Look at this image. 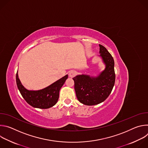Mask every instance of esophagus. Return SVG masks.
<instances>
[{
	"label": "esophagus",
	"instance_id": "esophagus-1",
	"mask_svg": "<svg viewBox=\"0 0 148 148\" xmlns=\"http://www.w3.org/2000/svg\"><path fill=\"white\" fill-rule=\"evenodd\" d=\"M76 74H77V73H76V71H74V70H71V71H69V76L70 77H75V75H76Z\"/></svg>",
	"mask_w": 148,
	"mask_h": 148
}]
</instances>
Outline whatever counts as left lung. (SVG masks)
<instances>
[{
    "instance_id": "left-lung-1",
    "label": "left lung",
    "mask_w": 148,
    "mask_h": 148,
    "mask_svg": "<svg viewBox=\"0 0 148 148\" xmlns=\"http://www.w3.org/2000/svg\"><path fill=\"white\" fill-rule=\"evenodd\" d=\"M99 46L100 56L105 64V70L97 77L78 75L73 79L78 100L87 105L98 104L106 99L111 94L115 81L114 60L103 46Z\"/></svg>"
}]
</instances>
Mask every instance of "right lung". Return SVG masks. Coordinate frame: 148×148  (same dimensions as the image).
<instances>
[{"label":"right lung","instance_id":"add662e5","mask_svg":"<svg viewBox=\"0 0 148 148\" xmlns=\"http://www.w3.org/2000/svg\"><path fill=\"white\" fill-rule=\"evenodd\" d=\"M67 78L68 75H66L45 88L37 91H30L23 86L18 78L17 72L16 76L17 86L21 95L31 106L40 109L49 108L57 103L60 90Z\"/></svg>","mask_w":148,"mask_h":148}]
</instances>
